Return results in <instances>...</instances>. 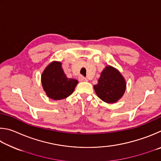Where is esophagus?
I'll list each match as a JSON object with an SVG mask.
<instances>
[{"instance_id":"1","label":"esophagus","mask_w":161,"mask_h":161,"mask_svg":"<svg viewBox=\"0 0 161 161\" xmlns=\"http://www.w3.org/2000/svg\"><path fill=\"white\" fill-rule=\"evenodd\" d=\"M78 79H79V80L81 81V82H83V81H87V80H88V79L84 77V76H83V75L79 76Z\"/></svg>"}]
</instances>
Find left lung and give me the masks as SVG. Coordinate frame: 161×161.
I'll use <instances>...</instances> for the list:
<instances>
[{
	"label": "left lung",
	"mask_w": 161,
	"mask_h": 161,
	"mask_svg": "<svg viewBox=\"0 0 161 161\" xmlns=\"http://www.w3.org/2000/svg\"><path fill=\"white\" fill-rule=\"evenodd\" d=\"M126 81L117 69L111 66L105 68L94 89L98 97L107 103L117 102L125 94Z\"/></svg>",
	"instance_id": "1"
}]
</instances>
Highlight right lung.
Listing matches in <instances>:
<instances>
[{"mask_svg": "<svg viewBox=\"0 0 161 161\" xmlns=\"http://www.w3.org/2000/svg\"><path fill=\"white\" fill-rule=\"evenodd\" d=\"M78 81L68 78L59 61L48 65L42 74V84L49 98L58 100L64 99L73 93Z\"/></svg>", "mask_w": 161, "mask_h": 161, "instance_id": "1", "label": "right lung"}]
</instances>
